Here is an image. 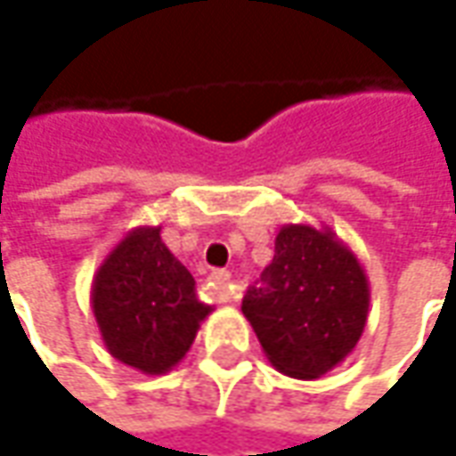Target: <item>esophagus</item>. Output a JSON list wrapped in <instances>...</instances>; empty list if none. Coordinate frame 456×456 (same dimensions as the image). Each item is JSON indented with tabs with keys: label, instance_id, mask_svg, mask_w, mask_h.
<instances>
[{
	"label": "esophagus",
	"instance_id": "34e87169",
	"mask_svg": "<svg viewBox=\"0 0 456 456\" xmlns=\"http://www.w3.org/2000/svg\"><path fill=\"white\" fill-rule=\"evenodd\" d=\"M210 287L216 291V299L228 305V302H236L238 299V289L233 284V276L228 272H213L210 273Z\"/></svg>",
	"mask_w": 456,
	"mask_h": 456
}]
</instances>
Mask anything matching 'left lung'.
I'll return each instance as SVG.
<instances>
[{"instance_id": "1", "label": "left lung", "mask_w": 456, "mask_h": 456, "mask_svg": "<svg viewBox=\"0 0 456 456\" xmlns=\"http://www.w3.org/2000/svg\"><path fill=\"white\" fill-rule=\"evenodd\" d=\"M365 269L332 228L287 223L243 314L279 373L314 380L347 358L368 322Z\"/></svg>"}]
</instances>
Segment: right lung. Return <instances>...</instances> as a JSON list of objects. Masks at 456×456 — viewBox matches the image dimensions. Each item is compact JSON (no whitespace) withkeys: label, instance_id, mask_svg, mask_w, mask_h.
Segmentation results:
<instances>
[{"label":"right lung","instance_id":"add662e5","mask_svg":"<svg viewBox=\"0 0 456 456\" xmlns=\"http://www.w3.org/2000/svg\"><path fill=\"white\" fill-rule=\"evenodd\" d=\"M159 225L132 228L98 266L91 306L106 350L144 376H162L187 355L213 306L159 236Z\"/></svg>","mask_w":456,"mask_h":456}]
</instances>
